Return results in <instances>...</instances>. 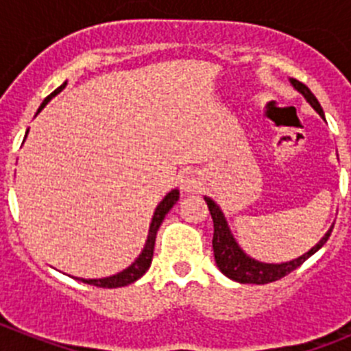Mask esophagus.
Here are the masks:
<instances>
[{"label":"esophagus","mask_w":351,"mask_h":351,"mask_svg":"<svg viewBox=\"0 0 351 351\" xmlns=\"http://www.w3.org/2000/svg\"><path fill=\"white\" fill-rule=\"evenodd\" d=\"M179 184H181V190L186 193H193V191L200 190L202 186V178L197 170H186L181 173V179H179Z\"/></svg>","instance_id":"1"}]
</instances>
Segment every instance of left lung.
<instances>
[{"label":"left lung","instance_id":"obj_1","mask_svg":"<svg viewBox=\"0 0 351 351\" xmlns=\"http://www.w3.org/2000/svg\"><path fill=\"white\" fill-rule=\"evenodd\" d=\"M290 84L300 95L308 100V104L315 108L316 112L320 114L325 119L324 110H322L320 104L316 100V96L309 91V88L306 84L299 82L297 79H290ZM207 207L210 210V216H213L214 223V235H213V250H214V260H216V265H218L219 271L230 278V280L237 281V283H253V285H265L272 283V281H278L281 278H285L287 274H290L291 271H295L297 267H300L306 260L311 255H315L316 251L320 250L327 239L330 237V232H332L334 226H330V230L322 237V241L316 244L315 247L304 253L302 256L295 260H290V262L283 263H263L258 260L251 258L241 250L237 243H235L234 235H232L230 228H228V223H226L225 216H223L221 209L213 198L206 197Z\"/></svg>","mask_w":351,"mask_h":351}]
</instances>
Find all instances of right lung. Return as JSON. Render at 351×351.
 Masks as SVG:
<instances>
[{
	"label": "right lung",
	"instance_id": "1",
	"mask_svg": "<svg viewBox=\"0 0 351 351\" xmlns=\"http://www.w3.org/2000/svg\"><path fill=\"white\" fill-rule=\"evenodd\" d=\"M64 86H66V82H64L63 86H60V88L56 89L52 95H49L47 98L42 101V105H40V108H38V112L42 110L43 107H45V105L49 104V100H51L52 96L58 95V93H60ZM178 200H179V190H172L165 198H163V200H161L160 204H158L156 210H154L153 221H151V226H149V235H147V241H145L144 250H142V253L138 255V258L135 260V262H133L128 269H125L123 272H117V274H114V276H108V278H101V280H80V281H82V283L93 285V287H100V288H119V287H126V285H132L133 281H137L138 278H142V276L145 274V271L151 267V262H153L154 243H156L158 228H160V225L163 223V219H165L167 213L172 209L173 204L178 202Z\"/></svg>",
	"mask_w": 351,
	"mask_h": 351
}]
</instances>
